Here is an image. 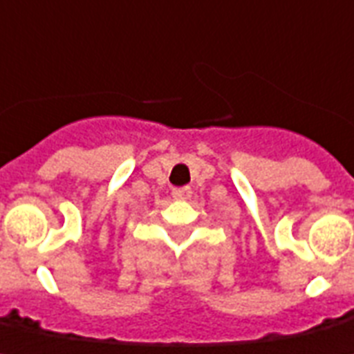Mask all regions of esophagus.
Returning <instances> with one entry per match:
<instances>
[{"label": "esophagus", "instance_id": "esophagus-1", "mask_svg": "<svg viewBox=\"0 0 354 354\" xmlns=\"http://www.w3.org/2000/svg\"><path fill=\"white\" fill-rule=\"evenodd\" d=\"M171 195H174V198H177V201H186V198L192 197V188H189V186H180V188H174Z\"/></svg>", "mask_w": 354, "mask_h": 354}]
</instances>
